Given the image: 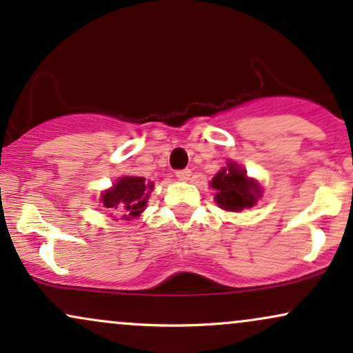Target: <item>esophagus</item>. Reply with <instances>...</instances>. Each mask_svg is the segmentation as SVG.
I'll return each instance as SVG.
<instances>
[{
	"label": "esophagus",
	"mask_w": 353,
	"mask_h": 353,
	"mask_svg": "<svg viewBox=\"0 0 353 353\" xmlns=\"http://www.w3.org/2000/svg\"><path fill=\"white\" fill-rule=\"evenodd\" d=\"M190 176H192V170H188V168L178 170V172H176V178H178V180H181V181L190 180Z\"/></svg>",
	"instance_id": "esophagus-1"
}]
</instances>
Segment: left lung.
Instances as JSON below:
<instances>
[{
	"instance_id": "left-lung-1",
	"label": "left lung",
	"mask_w": 353,
	"mask_h": 353,
	"mask_svg": "<svg viewBox=\"0 0 353 353\" xmlns=\"http://www.w3.org/2000/svg\"><path fill=\"white\" fill-rule=\"evenodd\" d=\"M210 185L216 192L214 200L218 206L226 211L252 208L263 193L258 181L248 176L246 170H243L234 161H230L225 168L219 170Z\"/></svg>"
}]
</instances>
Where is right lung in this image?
<instances>
[{
	"label": "right lung",
	"instance_id": "obj_1",
	"mask_svg": "<svg viewBox=\"0 0 353 353\" xmlns=\"http://www.w3.org/2000/svg\"><path fill=\"white\" fill-rule=\"evenodd\" d=\"M152 190V181L147 183L142 176H122L101 194V203L110 213L120 214L122 219H132L140 216L145 210Z\"/></svg>",
	"mask_w": 353,
	"mask_h": 353
}]
</instances>
